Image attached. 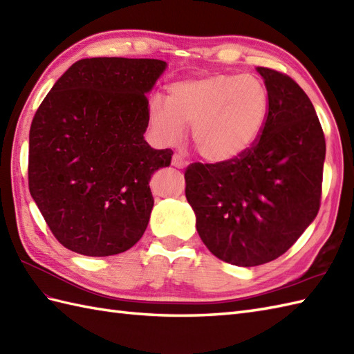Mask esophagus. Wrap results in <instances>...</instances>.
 Instances as JSON below:
<instances>
[{
    "label": "esophagus",
    "mask_w": 354,
    "mask_h": 354,
    "mask_svg": "<svg viewBox=\"0 0 354 354\" xmlns=\"http://www.w3.org/2000/svg\"><path fill=\"white\" fill-rule=\"evenodd\" d=\"M187 160L184 158V155L183 153H173V156H171V165L173 167H176V169H184V167H187Z\"/></svg>",
    "instance_id": "esophagus-1"
}]
</instances>
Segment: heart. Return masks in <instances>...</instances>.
I'll return each mask as SVG.
<instances>
[{
  "instance_id": "b5f03b06",
  "label": "heart",
  "mask_w": 354,
  "mask_h": 354,
  "mask_svg": "<svg viewBox=\"0 0 354 354\" xmlns=\"http://www.w3.org/2000/svg\"><path fill=\"white\" fill-rule=\"evenodd\" d=\"M269 94L257 77L245 74H205L167 88V100L153 97L149 122L165 145L181 140L189 126L194 150L209 162H225L245 153L265 127Z\"/></svg>"
}]
</instances>
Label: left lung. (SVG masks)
Wrapping results in <instances>:
<instances>
[{
    "mask_svg": "<svg viewBox=\"0 0 354 354\" xmlns=\"http://www.w3.org/2000/svg\"><path fill=\"white\" fill-rule=\"evenodd\" d=\"M269 112L259 140L234 160L193 162L185 198L217 259L259 266L280 257L317 217L326 138L309 97L288 74L259 66Z\"/></svg>",
    "mask_w": 354,
    "mask_h": 354,
    "instance_id": "8db88e82",
    "label": "left lung"
}]
</instances>
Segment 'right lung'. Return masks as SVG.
<instances>
[{
    "label": "right lung",
    "mask_w": 354,
    "mask_h": 354,
    "mask_svg": "<svg viewBox=\"0 0 354 354\" xmlns=\"http://www.w3.org/2000/svg\"><path fill=\"white\" fill-rule=\"evenodd\" d=\"M158 59L91 57L66 70L30 126L28 189L53 236L89 257L124 252L147 228L149 181L171 149H152L147 93Z\"/></svg>",
    "instance_id": "right-lung-1"
}]
</instances>
